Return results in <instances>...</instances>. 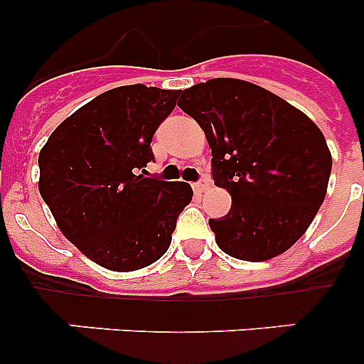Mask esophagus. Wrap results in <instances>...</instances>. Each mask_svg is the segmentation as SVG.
I'll use <instances>...</instances> for the list:
<instances>
[{
  "label": "esophagus",
  "instance_id": "34e87169",
  "mask_svg": "<svg viewBox=\"0 0 364 364\" xmlns=\"http://www.w3.org/2000/svg\"><path fill=\"white\" fill-rule=\"evenodd\" d=\"M208 186H210V180L202 178V180H198L197 184H193V188H195V191L197 193H204V191H208Z\"/></svg>",
  "mask_w": 364,
  "mask_h": 364
}]
</instances>
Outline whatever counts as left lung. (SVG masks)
<instances>
[{
	"instance_id": "left-lung-1",
	"label": "left lung",
	"mask_w": 364,
	"mask_h": 364,
	"mask_svg": "<svg viewBox=\"0 0 364 364\" xmlns=\"http://www.w3.org/2000/svg\"><path fill=\"white\" fill-rule=\"evenodd\" d=\"M178 107L211 147L215 186L230 213L210 218L218 247L240 260H268L294 246L326 195L332 154L310 118L255 83L213 78L184 89Z\"/></svg>"
}]
</instances>
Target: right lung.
I'll return each instance as SVG.
<instances>
[{
	"mask_svg": "<svg viewBox=\"0 0 364 364\" xmlns=\"http://www.w3.org/2000/svg\"><path fill=\"white\" fill-rule=\"evenodd\" d=\"M178 96L142 83L111 89L63 120L40 151V195L58 226L112 272L159 260L191 202L186 182L144 176L154 131Z\"/></svg>",
	"mask_w": 364,
	"mask_h": 364,
	"instance_id": "add662e5",
	"label": "right lung"
}]
</instances>
